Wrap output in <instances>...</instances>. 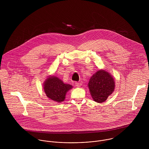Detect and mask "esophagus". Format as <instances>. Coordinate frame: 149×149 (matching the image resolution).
Instances as JSON below:
<instances>
[{"instance_id": "1", "label": "esophagus", "mask_w": 149, "mask_h": 149, "mask_svg": "<svg viewBox=\"0 0 149 149\" xmlns=\"http://www.w3.org/2000/svg\"><path fill=\"white\" fill-rule=\"evenodd\" d=\"M75 86L76 87H80L81 86V84L79 83H75Z\"/></svg>"}]
</instances>
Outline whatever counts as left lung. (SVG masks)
<instances>
[{
    "label": "left lung",
    "instance_id": "left-lung-1",
    "mask_svg": "<svg viewBox=\"0 0 149 149\" xmlns=\"http://www.w3.org/2000/svg\"><path fill=\"white\" fill-rule=\"evenodd\" d=\"M88 88L93 100L103 103L114 91L115 83L112 76L104 69L94 73L88 83Z\"/></svg>",
    "mask_w": 149,
    "mask_h": 149
}]
</instances>
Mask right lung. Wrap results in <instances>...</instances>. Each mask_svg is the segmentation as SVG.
Masks as SVG:
<instances>
[{
  "instance_id": "obj_1",
  "label": "right lung",
  "mask_w": 149,
  "mask_h": 149,
  "mask_svg": "<svg viewBox=\"0 0 149 149\" xmlns=\"http://www.w3.org/2000/svg\"><path fill=\"white\" fill-rule=\"evenodd\" d=\"M43 86L46 96L57 103L64 102L66 93L73 88L72 85L64 84L58 77L51 75L45 80Z\"/></svg>"
}]
</instances>
